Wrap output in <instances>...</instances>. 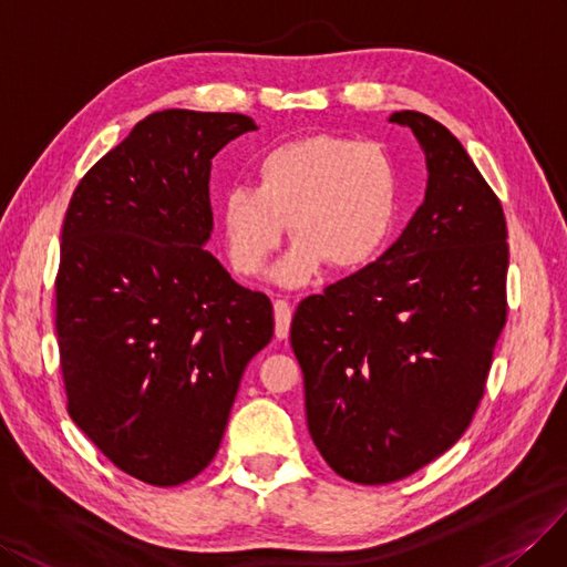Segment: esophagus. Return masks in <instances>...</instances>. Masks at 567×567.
<instances>
[{
  "label": "esophagus",
  "mask_w": 567,
  "mask_h": 567,
  "mask_svg": "<svg viewBox=\"0 0 567 567\" xmlns=\"http://www.w3.org/2000/svg\"><path fill=\"white\" fill-rule=\"evenodd\" d=\"M289 322H291V306L285 299L276 301V337L287 339L289 337Z\"/></svg>",
  "instance_id": "obj_1"
}]
</instances>
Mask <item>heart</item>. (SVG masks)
I'll list each match as a JSON object with an SVG mask.
<instances>
[{"mask_svg":"<svg viewBox=\"0 0 567 567\" xmlns=\"http://www.w3.org/2000/svg\"><path fill=\"white\" fill-rule=\"evenodd\" d=\"M398 176L374 143L316 134L276 145L257 164L254 188H230L218 209L224 247L237 276L254 278L287 233L297 237L272 268L285 287L306 285L330 264H370L393 228Z\"/></svg>","mask_w":567,"mask_h":567,"instance_id":"b5f03b06","label":"heart"}]
</instances>
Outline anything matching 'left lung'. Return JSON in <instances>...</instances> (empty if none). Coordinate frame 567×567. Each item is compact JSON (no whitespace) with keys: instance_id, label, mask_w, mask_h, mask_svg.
I'll return each mask as SVG.
<instances>
[{"instance_id":"obj_1","label":"left lung","mask_w":567,"mask_h":567,"mask_svg":"<svg viewBox=\"0 0 567 567\" xmlns=\"http://www.w3.org/2000/svg\"><path fill=\"white\" fill-rule=\"evenodd\" d=\"M426 155V195L403 235L291 320L310 437L341 478L383 485L460 441L506 322V221L441 122L400 111Z\"/></svg>"}]
</instances>
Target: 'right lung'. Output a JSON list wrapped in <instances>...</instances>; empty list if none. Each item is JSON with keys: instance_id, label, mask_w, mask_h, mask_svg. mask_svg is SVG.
<instances>
[{"instance_id": "add662e5", "label": "right lung", "mask_w": 567, "mask_h": 567, "mask_svg": "<svg viewBox=\"0 0 567 567\" xmlns=\"http://www.w3.org/2000/svg\"><path fill=\"white\" fill-rule=\"evenodd\" d=\"M257 130L240 113L141 120L72 193L61 233L56 334L68 412L130 476L172 487L221 445L272 306L205 247L214 155Z\"/></svg>"}]
</instances>
